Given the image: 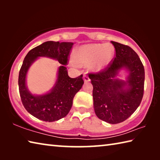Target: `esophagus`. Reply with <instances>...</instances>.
<instances>
[{"label": "esophagus", "mask_w": 160, "mask_h": 160, "mask_svg": "<svg viewBox=\"0 0 160 160\" xmlns=\"http://www.w3.org/2000/svg\"><path fill=\"white\" fill-rule=\"evenodd\" d=\"M83 80H84V81H85V83H88V82H89L90 81V78H89L87 75H83Z\"/></svg>", "instance_id": "1"}]
</instances>
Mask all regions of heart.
I'll return each mask as SVG.
<instances>
[{
	"instance_id": "1",
	"label": "heart",
	"mask_w": 160,
	"mask_h": 160,
	"mask_svg": "<svg viewBox=\"0 0 160 160\" xmlns=\"http://www.w3.org/2000/svg\"><path fill=\"white\" fill-rule=\"evenodd\" d=\"M115 50L109 44H90L82 45L73 53L74 60L70 63L72 66H88L94 71H99L106 67L114 56Z\"/></svg>"
}]
</instances>
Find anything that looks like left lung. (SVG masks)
<instances>
[{
	"label": "left lung",
	"instance_id": "left-lung-1",
	"mask_svg": "<svg viewBox=\"0 0 160 160\" xmlns=\"http://www.w3.org/2000/svg\"><path fill=\"white\" fill-rule=\"evenodd\" d=\"M116 50L112 63L102 72L89 74L93 86V105L97 117L116 124L130 117L139 107L144 92L145 69L138 54L128 46L111 42ZM125 70V80L118 78Z\"/></svg>",
	"mask_w": 160,
	"mask_h": 160
}]
</instances>
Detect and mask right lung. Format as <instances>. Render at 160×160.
I'll list each match as a JSON object with an SVG mask.
<instances>
[{
    "instance_id": "1",
    "label": "right lung",
    "mask_w": 160,
    "mask_h": 160,
    "mask_svg": "<svg viewBox=\"0 0 160 160\" xmlns=\"http://www.w3.org/2000/svg\"><path fill=\"white\" fill-rule=\"evenodd\" d=\"M73 45L72 42L48 41L32 48L27 54L19 72L18 85L22 102L25 109L38 119L53 122L63 118L70 112L72 100L84 84L82 75L71 78L68 75V56ZM40 57H47L59 61L56 82L44 94L32 93L26 85V75L33 62Z\"/></svg>"
}]
</instances>
